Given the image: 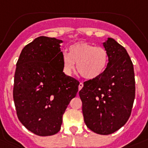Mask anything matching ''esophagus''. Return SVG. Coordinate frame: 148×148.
Instances as JSON below:
<instances>
[{
  "mask_svg": "<svg viewBox=\"0 0 148 148\" xmlns=\"http://www.w3.org/2000/svg\"><path fill=\"white\" fill-rule=\"evenodd\" d=\"M82 88H83V83H82V82H81V83H80V84H79V85H78V89H79V90H81Z\"/></svg>",
  "mask_w": 148,
  "mask_h": 148,
  "instance_id": "1",
  "label": "esophagus"
}]
</instances>
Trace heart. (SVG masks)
I'll return each mask as SVG.
<instances>
[{"instance_id": "1", "label": "heart", "mask_w": 148, "mask_h": 148, "mask_svg": "<svg viewBox=\"0 0 148 148\" xmlns=\"http://www.w3.org/2000/svg\"><path fill=\"white\" fill-rule=\"evenodd\" d=\"M109 61V54L105 48L88 42H77L69 47V53L62 52L63 70L71 74L75 64L79 74L88 80L95 79L103 74Z\"/></svg>"}]
</instances>
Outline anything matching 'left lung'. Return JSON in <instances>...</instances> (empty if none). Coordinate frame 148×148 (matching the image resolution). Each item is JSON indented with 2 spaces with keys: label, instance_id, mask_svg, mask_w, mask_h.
I'll list each match as a JSON object with an SVG mask.
<instances>
[{
  "label": "left lung",
  "instance_id": "left-lung-1",
  "mask_svg": "<svg viewBox=\"0 0 148 148\" xmlns=\"http://www.w3.org/2000/svg\"><path fill=\"white\" fill-rule=\"evenodd\" d=\"M109 63L103 74L84 82L79 92L88 128L108 135L125 125L131 114L135 99L134 65L129 54L113 39L104 43Z\"/></svg>",
  "mask_w": 148,
  "mask_h": 148
}]
</instances>
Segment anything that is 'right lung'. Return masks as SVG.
Wrapping results in <instances>:
<instances>
[{
  "label": "right lung",
  "mask_w": 148,
  "mask_h": 148,
  "mask_svg": "<svg viewBox=\"0 0 148 148\" xmlns=\"http://www.w3.org/2000/svg\"><path fill=\"white\" fill-rule=\"evenodd\" d=\"M62 40L39 36L21 50L14 73L13 99L18 118L38 136L58 133L79 82L63 72Z\"/></svg>",
  "instance_id": "1"
}]
</instances>
